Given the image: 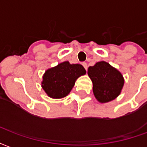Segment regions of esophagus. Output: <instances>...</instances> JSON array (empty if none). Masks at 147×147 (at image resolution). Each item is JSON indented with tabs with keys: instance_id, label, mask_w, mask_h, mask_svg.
Returning <instances> with one entry per match:
<instances>
[{
	"instance_id": "esophagus-1",
	"label": "esophagus",
	"mask_w": 147,
	"mask_h": 147,
	"mask_svg": "<svg viewBox=\"0 0 147 147\" xmlns=\"http://www.w3.org/2000/svg\"><path fill=\"white\" fill-rule=\"evenodd\" d=\"M82 66H84V68L87 70V69H88V64H87L86 63H82Z\"/></svg>"
}]
</instances>
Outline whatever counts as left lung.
<instances>
[{"label": "left lung", "instance_id": "obj_1", "mask_svg": "<svg viewBox=\"0 0 147 147\" xmlns=\"http://www.w3.org/2000/svg\"><path fill=\"white\" fill-rule=\"evenodd\" d=\"M88 74L92 81L94 96L98 102H110L121 93L124 85L123 76L108 63L102 61L89 66Z\"/></svg>", "mask_w": 147, "mask_h": 147}]
</instances>
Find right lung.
<instances>
[{"label":"right lung","mask_w":147,"mask_h":147,"mask_svg":"<svg viewBox=\"0 0 147 147\" xmlns=\"http://www.w3.org/2000/svg\"><path fill=\"white\" fill-rule=\"evenodd\" d=\"M85 73L81 64H70L67 61L62 63L44 74L43 89L51 98H63L71 91L76 80Z\"/></svg>","instance_id":"1"}]
</instances>
